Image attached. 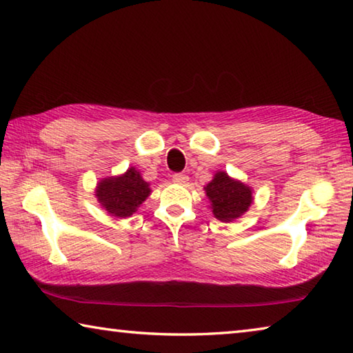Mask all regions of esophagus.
<instances>
[{
  "mask_svg": "<svg viewBox=\"0 0 353 353\" xmlns=\"http://www.w3.org/2000/svg\"><path fill=\"white\" fill-rule=\"evenodd\" d=\"M172 182L183 185V183L188 182V176L187 174H182V172H177V174H172Z\"/></svg>",
  "mask_w": 353,
  "mask_h": 353,
  "instance_id": "34e87169",
  "label": "esophagus"
}]
</instances>
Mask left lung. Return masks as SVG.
<instances>
[{
	"label": "left lung",
	"instance_id": "8db88e82",
	"mask_svg": "<svg viewBox=\"0 0 353 353\" xmlns=\"http://www.w3.org/2000/svg\"><path fill=\"white\" fill-rule=\"evenodd\" d=\"M204 190L210 201L213 216L223 223H232L241 218L254 202L252 188L238 179L230 177L225 171L214 172Z\"/></svg>",
	"mask_w": 353,
	"mask_h": 353
}]
</instances>
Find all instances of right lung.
Instances as JSON below:
<instances>
[{
	"label": "right lung",
	"mask_w": 353,
	"mask_h": 353,
	"mask_svg": "<svg viewBox=\"0 0 353 353\" xmlns=\"http://www.w3.org/2000/svg\"><path fill=\"white\" fill-rule=\"evenodd\" d=\"M149 194L151 187L134 166L119 176L101 179L94 188L99 205L119 219L132 216Z\"/></svg>",
	"instance_id": "add662e5"
}]
</instances>
